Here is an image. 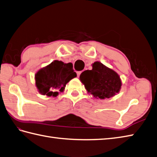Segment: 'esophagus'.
<instances>
[{"instance_id": "obj_1", "label": "esophagus", "mask_w": 157, "mask_h": 157, "mask_svg": "<svg viewBox=\"0 0 157 157\" xmlns=\"http://www.w3.org/2000/svg\"><path fill=\"white\" fill-rule=\"evenodd\" d=\"M82 72V71H77V75H78V77H79V75H80Z\"/></svg>"}]
</instances>
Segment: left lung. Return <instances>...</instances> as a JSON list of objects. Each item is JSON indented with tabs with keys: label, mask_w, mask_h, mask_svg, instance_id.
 I'll return each instance as SVG.
<instances>
[{
	"label": "left lung",
	"mask_w": 157,
	"mask_h": 157,
	"mask_svg": "<svg viewBox=\"0 0 157 157\" xmlns=\"http://www.w3.org/2000/svg\"><path fill=\"white\" fill-rule=\"evenodd\" d=\"M79 78L88 92L101 99L115 96L121 86L117 73L98 61L93 63L92 70L82 72Z\"/></svg>",
	"instance_id": "1"
}]
</instances>
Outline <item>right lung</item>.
Here are the masks:
<instances>
[{"instance_id":"1","label":"right lung","mask_w":157,"mask_h":157,"mask_svg":"<svg viewBox=\"0 0 157 157\" xmlns=\"http://www.w3.org/2000/svg\"><path fill=\"white\" fill-rule=\"evenodd\" d=\"M77 76L72 63L55 61L36 74V85L43 95L56 96L63 92L66 84Z\"/></svg>"}]
</instances>
